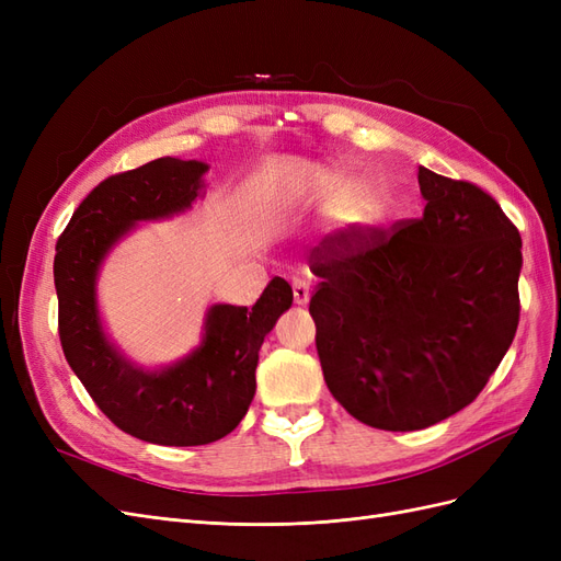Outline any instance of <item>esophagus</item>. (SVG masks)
Here are the masks:
<instances>
[{
  "label": "esophagus",
  "mask_w": 561,
  "mask_h": 561,
  "mask_svg": "<svg viewBox=\"0 0 561 561\" xmlns=\"http://www.w3.org/2000/svg\"><path fill=\"white\" fill-rule=\"evenodd\" d=\"M293 297H295L297 307H307L309 299H311V283H309V278L299 276V278L293 280Z\"/></svg>",
  "instance_id": "obj_1"
}]
</instances>
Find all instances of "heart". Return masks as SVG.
<instances>
[{"instance_id":"1","label":"heart","mask_w":561,"mask_h":561,"mask_svg":"<svg viewBox=\"0 0 561 561\" xmlns=\"http://www.w3.org/2000/svg\"><path fill=\"white\" fill-rule=\"evenodd\" d=\"M377 208L375 206H369V203H363V206H358L355 208V222H363V225H367V222H371V219H377Z\"/></svg>"}]
</instances>
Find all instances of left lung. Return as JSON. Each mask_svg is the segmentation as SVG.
I'll use <instances>...</instances> for the list:
<instances>
[{"label": "left lung", "instance_id": "left-lung-1", "mask_svg": "<svg viewBox=\"0 0 561 561\" xmlns=\"http://www.w3.org/2000/svg\"><path fill=\"white\" fill-rule=\"evenodd\" d=\"M419 186L423 217L328 236L309 260L322 377L351 416L381 431L461 412L519 322L517 227L478 184L419 165Z\"/></svg>", "mask_w": 561, "mask_h": 561}]
</instances>
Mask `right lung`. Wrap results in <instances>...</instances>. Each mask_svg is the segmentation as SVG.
Returning <instances> with one entry per match:
<instances>
[{"label": "right lung", "instance_id": "obj_1", "mask_svg": "<svg viewBox=\"0 0 561 561\" xmlns=\"http://www.w3.org/2000/svg\"><path fill=\"white\" fill-rule=\"evenodd\" d=\"M206 171L201 161L163 157L112 175L79 203L56 245L65 358L114 426L151 445H208L239 426L257 388L254 369L264 336L293 307V287L278 276L252 309L215 304L201 346L161 369L135 367L110 344L95 299L105 254L138 222L192 208Z\"/></svg>", "mask_w": 561, "mask_h": 561}]
</instances>
